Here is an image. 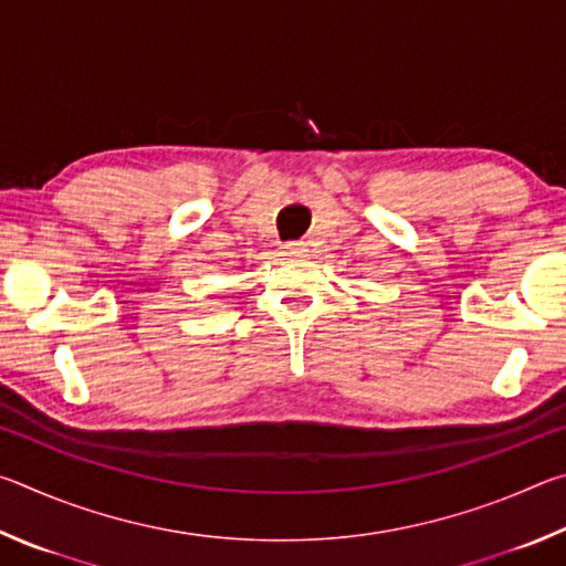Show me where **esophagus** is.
Masks as SVG:
<instances>
[{
  "instance_id": "esophagus-1",
  "label": "esophagus",
  "mask_w": 566,
  "mask_h": 566,
  "mask_svg": "<svg viewBox=\"0 0 566 566\" xmlns=\"http://www.w3.org/2000/svg\"><path fill=\"white\" fill-rule=\"evenodd\" d=\"M284 252L292 254V256H302L306 252V244L304 242H286Z\"/></svg>"
}]
</instances>
